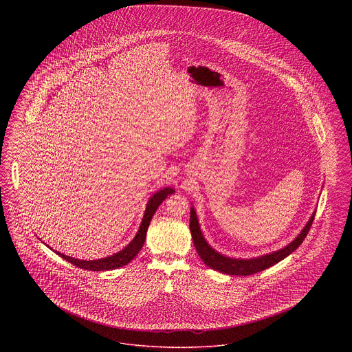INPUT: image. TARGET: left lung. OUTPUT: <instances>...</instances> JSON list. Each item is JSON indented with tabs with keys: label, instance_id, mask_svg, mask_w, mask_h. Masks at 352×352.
<instances>
[{
	"label": "left lung",
	"instance_id": "obj_1",
	"mask_svg": "<svg viewBox=\"0 0 352 352\" xmlns=\"http://www.w3.org/2000/svg\"><path fill=\"white\" fill-rule=\"evenodd\" d=\"M314 217H316V211L311 214L309 221L302 228L301 232L297 234V237L293 241H290L287 245H285L284 248H281L278 251L261 254L258 257H252V258H234V257H228L226 254H221L220 252L215 251L207 243V240L201 234V226H199L198 217H197L194 207H191V210H190V230H191V236H192L195 250L207 267L221 272L224 274H230V276H251L253 273H257L264 269L273 267L274 264L280 263L290 253L296 251L301 245L302 241L305 240L306 234L309 232Z\"/></svg>",
	"mask_w": 352,
	"mask_h": 352
}]
</instances>
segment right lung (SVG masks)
<instances>
[{
	"label": "right lung",
	"mask_w": 352,
	"mask_h": 352,
	"mask_svg": "<svg viewBox=\"0 0 352 352\" xmlns=\"http://www.w3.org/2000/svg\"><path fill=\"white\" fill-rule=\"evenodd\" d=\"M174 192H175V190L173 187H164L162 190H160V191H157L155 194L151 195V199L148 201V204H146L141 226H140L137 234L134 236L133 240L124 250H121V251L112 254V256L99 258V260H79V258H75V257L66 256L60 252L54 251V250L52 251L55 252L56 254H59L62 258H65L68 263H71V264H74V265H76L78 268L80 269L100 272V270H112V269L121 268V267L129 264L134 257L138 254V252L141 251V248L145 243L146 231H148V227L151 224V220L153 215H154V212L157 211L158 206L165 201L168 195H171Z\"/></svg>",
	"instance_id": "add662e5"
}]
</instances>
